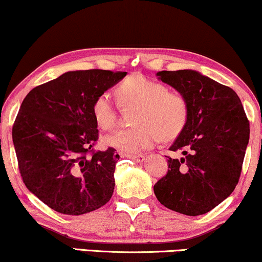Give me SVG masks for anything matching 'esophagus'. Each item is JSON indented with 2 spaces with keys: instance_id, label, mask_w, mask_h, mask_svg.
Returning <instances> with one entry per match:
<instances>
[{
  "instance_id": "esophagus-1",
  "label": "esophagus",
  "mask_w": 262,
  "mask_h": 262,
  "mask_svg": "<svg viewBox=\"0 0 262 262\" xmlns=\"http://www.w3.org/2000/svg\"><path fill=\"white\" fill-rule=\"evenodd\" d=\"M122 157L137 161V163H142V161H144V159H146V157L142 156V154H122Z\"/></svg>"
}]
</instances>
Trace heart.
<instances>
[{"mask_svg": "<svg viewBox=\"0 0 262 262\" xmlns=\"http://www.w3.org/2000/svg\"><path fill=\"white\" fill-rule=\"evenodd\" d=\"M118 97L124 105L137 106L132 128L119 130L103 138L106 147L125 154L149 149L159 142L176 138L185 128L188 116L186 99L177 92H171L163 83L135 74L118 87ZM96 124L102 130L115 126L116 112L109 93H102L92 104Z\"/></svg>", "mask_w": 262, "mask_h": 262, "instance_id": "b5f03b06", "label": "heart"}]
</instances>
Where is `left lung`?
<instances>
[{
    "mask_svg": "<svg viewBox=\"0 0 262 262\" xmlns=\"http://www.w3.org/2000/svg\"><path fill=\"white\" fill-rule=\"evenodd\" d=\"M186 99L188 116L170 150L166 176L154 185L157 199L188 216L206 214L231 195L239 180L250 127L239 97L196 70L157 73Z\"/></svg>",
    "mask_w": 262,
    "mask_h": 262,
    "instance_id": "left-lung-1",
    "label": "left lung"
}]
</instances>
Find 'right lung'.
Instances as JSON below:
<instances>
[{"label": "right lung", "instance_id": "add662e5", "mask_svg": "<svg viewBox=\"0 0 262 262\" xmlns=\"http://www.w3.org/2000/svg\"><path fill=\"white\" fill-rule=\"evenodd\" d=\"M126 74L67 72L21 103L12 130L19 171L32 194L60 214H87L112 198L120 157L114 148L87 156L98 140L92 104Z\"/></svg>", "mask_w": 262, "mask_h": 262}]
</instances>
